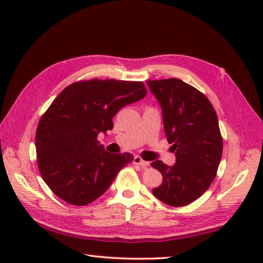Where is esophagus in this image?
I'll return each mask as SVG.
<instances>
[{
	"label": "esophagus",
	"mask_w": 263,
	"mask_h": 263,
	"mask_svg": "<svg viewBox=\"0 0 263 263\" xmlns=\"http://www.w3.org/2000/svg\"><path fill=\"white\" fill-rule=\"evenodd\" d=\"M133 163L139 164L141 167H147L149 164L147 161H145V160H142L140 157H138V155H136V157L133 158Z\"/></svg>",
	"instance_id": "1"
}]
</instances>
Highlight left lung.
<instances>
[{
  "instance_id": "left-lung-1",
  "label": "left lung",
  "mask_w": 263,
  "mask_h": 263,
  "mask_svg": "<svg viewBox=\"0 0 263 263\" xmlns=\"http://www.w3.org/2000/svg\"><path fill=\"white\" fill-rule=\"evenodd\" d=\"M162 109L167 140L175 152L172 167L160 160L151 166L163 177L153 195L171 206H184L205 193L216 177L222 138L215 109L201 91L180 79L148 80Z\"/></svg>"
}]
</instances>
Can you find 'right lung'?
Instances as JSON below:
<instances>
[{
    "mask_svg": "<svg viewBox=\"0 0 263 263\" xmlns=\"http://www.w3.org/2000/svg\"><path fill=\"white\" fill-rule=\"evenodd\" d=\"M146 92L142 82L94 79L69 84L52 102L39 121L35 151L39 172L58 197L87 205L133 161L130 153L106 152L97 136L112 130L114 116Z\"/></svg>",
    "mask_w": 263,
    "mask_h": 263,
    "instance_id": "1",
    "label": "right lung"
}]
</instances>
